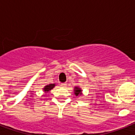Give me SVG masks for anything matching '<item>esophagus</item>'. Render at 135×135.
Here are the masks:
<instances>
[{
	"instance_id": "34e87169",
	"label": "esophagus",
	"mask_w": 135,
	"mask_h": 135,
	"mask_svg": "<svg viewBox=\"0 0 135 135\" xmlns=\"http://www.w3.org/2000/svg\"><path fill=\"white\" fill-rule=\"evenodd\" d=\"M61 87H66V83H61Z\"/></svg>"
}]
</instances>
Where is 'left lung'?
Returning <instances> with one entry per match:
<instances>
[{"label": "left lung", "mask_w": 135, "mask_h": 135, "mask_svg": "<svg viewBox=\"0 0 135 135\" xmlns=\"http://www.w3.org/2000/svg\"><path fill=\"white\" fill-rule=\"evenodd\" d=\"M81 91H82V90H80V88H79L78 87H76V88H75V90H74V92H75V94H76V96L80 95V94H81Z\"/></svg>", "instance_id": "left-lung-1"}]
</instances>
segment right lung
Returning <instances> with one entry per match:
<instances>
[{"instance_id":"add662e5","label":"right lung","mask_w":135,"mask_h":135,"mask_svg":"<svg viewBox=\"0 0 135 135\" xmlns=\"http://www.w3.org/2000/svg\"><path fill=\"white\" fill-rule=\"evenodd\" d=\"M55 84L47 85V86L45 87V88H43V90H44V91H45V92H47V91H50V90H52V89L55 87Z\"/></svg>"}]
</instances>
